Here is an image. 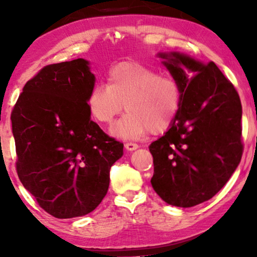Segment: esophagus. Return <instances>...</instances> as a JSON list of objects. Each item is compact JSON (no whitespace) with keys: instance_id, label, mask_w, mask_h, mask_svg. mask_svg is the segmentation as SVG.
<instances>
[{"instance_id":"1","label":"esophagus","mask_w":257,"mask_h":257,"mask_svg":"<svg viewBox=\"0 0 257 257\" xmlns=\"http://www.w3.org/2000/svg\"><path fill=\"white\" fill-rule=\"evenodd\" d=\"M124 147H125V149H127L128 151H135V150L138 149V145L135 144V143H125Z\"/></svg>"}]
</instances>
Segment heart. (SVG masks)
<instances>
[{
	"mask_svg": "<svg viewBox=\"0 0 257 257\" xmlns=\"http://www.w3.org/2000/svg\"><path fill=\"white\" fill-rule=\"evenodd\" d=\"M181 87L175 78L136 61H122L110 69L106 85L94 86L87 97L90 115L111 124L123 108L128 113L113 128L118 137L162 134L171 127L181 105Z\"/></svg>",
	"mask_w": 257,
	"mask_h": 257,
	"instance_id": "obj_1",
	"label": "heart"
}]
</instances>
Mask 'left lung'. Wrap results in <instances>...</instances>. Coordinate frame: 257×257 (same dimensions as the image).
Masks as SVG:
<instances>
[{
  "label": "left lung",
  "mask_w": 257,
  "mask_h": 257,
  "mask_svg": "<svg viewBox=\"0 0 257 257\" xmlns=\"http://www.w3.org/2000/svg\"><path fill=\"white\" fill-rule=\"evenodd\" d=\"M159 56L179 82L182 98L170 129L149 147L151 184L165 203L191 207L214 196L240 162L241 103L212 61L202 63L180 53Z\"/></svg>",
  "instance_id": "obj_1"
}]
</instances>
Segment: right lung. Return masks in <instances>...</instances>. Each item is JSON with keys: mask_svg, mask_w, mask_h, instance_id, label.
<instances>
[{"mask_svg": "<svg viewBox=\"0 0 257 257\" xmlns=\"http://www.w3.org/2000/svg\"><path fill=\"white\" fill-rule=\"evenodd\" d=\"M94 82L84 59L49 64L26 82L11 112L19 179L58 219L94 211L123 154L122 143L90 120Z\"/></svg>", "mask_w": 257, "mask_h": 257, "instance_id": "right-lung-1", "label": "right lung"}]
</instances>
